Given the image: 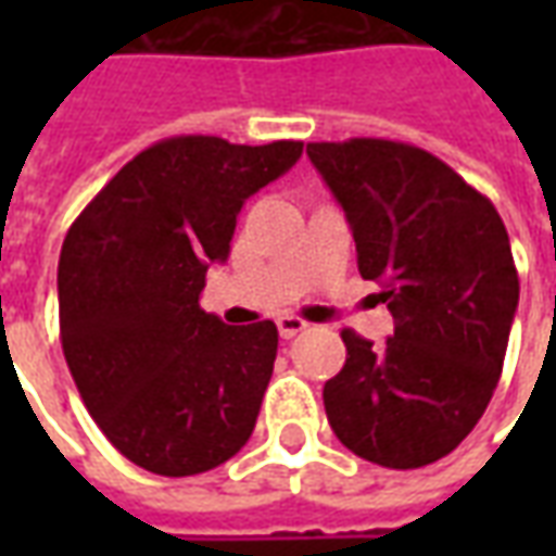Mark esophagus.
Returning a JSON list of instances; mask_svg holds the SVG:
<instances>
[{
    "label": "esophagus",
    "mask_w": 556,
    "mask_h": 556,
    "mask_svg": "<svg viewBox=\"0 0 556 556\" xmlns=\"http://www.w3.org/2000/svg\"><path fill=\"white\" fill-rule=\"evenodd\" d=\"M277 327H279V337L282 339H294L301 337L303 330H306V321L303 318H298V315H282V318H277Z\"/></svg>",
    "instance_id": "1"
}]
</instances>
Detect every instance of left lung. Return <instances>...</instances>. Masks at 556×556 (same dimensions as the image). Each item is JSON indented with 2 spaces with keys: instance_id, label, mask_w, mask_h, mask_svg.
I'll return each instance as SVG.
<instances>
[{
  "instance_id": "obj_1",
  "label": "left lung",
  "mask_w": 556,
  "mask_h": 556,
  "mask_svg": "<svg viewBox=\"0 0 556 556\" xmlns=\"http://www.w3.org/2000/svg\"><path fill=\"white\" fill-rule=\"evenodd\" d=\"M306 154L349 217L361 277L381 282L393 313L384 345L342 330L327 422L372 465L426 467L473 431L501 381L518 306L506 226L489 195L408 142H309Z\"/></svg>"
}]
</instances>
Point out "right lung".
Returning a JSON list of instances; mask_svg holds the SVG:
<instances>
[{
	"label": "right lung",
	"instance_id": "obj_1",
	"mask_svg": "<svg viewBox=\"0 0 556 556\" xmlns=\"http://www.w3.org/2000/svg\"><path fill=\"white\" fill-rule=\"evenodd\" d=\"M303 142L160 139L115 172L67 229L59 339L79 396L118 453L195 477L250 441L277 361V325H223L199 306L243 202Z\"/></svg>",
	"mask_w": 556,
	"mask_h": 556
}]
</instances>
